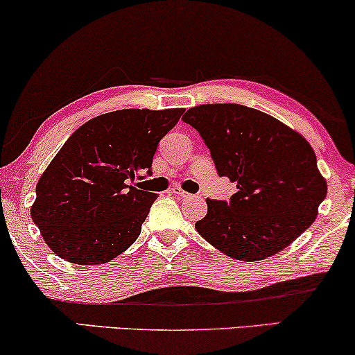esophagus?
I'll list each match as a JSON object with an SVG mask.
<instances>
[{
	"instance_id": "1",
	"label": "esophagus",
	"mask_w": 355,
	"mask_h": 355,
	"mask_svg": "<svg viewBox=\"0 0 355 355\" xmlns=\"http://www.w3.org/2000/svg\"><path fill=\"white\" fill-rule=\"evenodd\" d=\"M169 192H171L173 196L179 197V199H187V197H191V194H189V192L182 191V189H179V187H171V189H169Z\"/></svg>"
}]
</instances>
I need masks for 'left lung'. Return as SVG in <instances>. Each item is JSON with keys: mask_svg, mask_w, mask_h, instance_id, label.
I'll list each match as a JSON object with an SVG mask.
<instances>
[{"mask_svg": "<svg viewBox=\"0 0 355 355\" xmlns=\"http://www.w3.org/2000/svg\"><path fill=\"white\" fill-rule=\"evenodd\" d=\"M182 121L199 132L220 178L236 182L230 200L207 199L196 223L205 241L239 261L282 251L315 222L326 181L300 133L241 104H202Z\"/></svg>", "mask_w": 355, "mask_h": 355, "instance_id": "8db88e82", "label": "left lung"}]
</instances>
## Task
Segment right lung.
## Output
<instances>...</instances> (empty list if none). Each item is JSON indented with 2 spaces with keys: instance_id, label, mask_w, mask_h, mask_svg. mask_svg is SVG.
<instances>
[{
  "instance_id": "1",
  "label": "right lung",
  "mask_w": 355,
  "mask_h": 355,
  "mask_svg": "<svg viewBox=\"0 0 355 355\" xmlns=\"http://www.w3.org/2000/svg\"><path fill=\"white\" fill-rule=\"evenodd\" d=\"M184 109H121L71 133L35 187L31 217L50 250L75 264H103L141 232L156 200L137 179L151 176L159 140Z\"/></svg>"
}]
</instances>
